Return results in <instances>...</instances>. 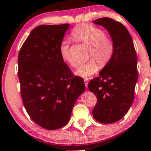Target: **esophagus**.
Here are the masks:
<instances>
[{
	"label": "esophagus",
	"instance_id": "1",
	"mask_svg": "<svg viewBox=\"0 0 151 151\" xmlns=\"http://www.w3.org/2000/svg\"><path fill=\"white\" fill-rule=\"evenodd\" d=\"M85 86H86V88H88V80H86V79H85Z\"/></svg>",
	"mask_w": 151,
	"mask_h": 151
}]
</instances>
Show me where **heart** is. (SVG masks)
<instances>
[{
  "instance_id": "obj_1",
  "label": "heart",
  "mask_w": 151,
  "mask_h": 151,
  "mask_svg": "<svg viewBox=\"0 0 151 151\" xmlns=\"http://www.w3.org/2000/svg\"><path fill=\"white\" fill-rule=\"evenodd\" d=\"M73 39L90 46L88 58L93 59L81 65L75 71L79 77L88 78L98 72V65L105 66L111 61L114 53L112 40L106 37L103 30L89 24L78 25L71 32ZM59 52L63 60L72 67H75L76 62L70 51V42L63 40L59 47Z\"/></svg>"
}]
</instances>
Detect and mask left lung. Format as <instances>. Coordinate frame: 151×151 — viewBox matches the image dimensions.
<instances>
[{"label":"left lung","mask_w":151,"mask_h":151,"mask_svg":"<svg viewBox=\"0 0 151 151\" xmlns=\"http://www.w3.org/2000/svg\"><path fill=\"white\" fill-rule=\"evenodd\" d=\"M93 23L108 30L114 45L111 61L88 85L98 101L93 110L94 119L111 124L123 118L134 101L138 79L137 53L131 35L121 22L104 17Z\"/></svg>","instance_id":"1"}]
</instances>
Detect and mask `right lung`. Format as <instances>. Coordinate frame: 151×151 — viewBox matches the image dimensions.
<instances>
[{
    "mask_svg": "<svg viewBox=\"0 0 151 151\" xmlns=\"http://www.w3.org/2000/svg\"><path fill=\"white\" fill-rule=\"evenodd\" d=\"M69 24L40 25L30 32L19 51L20 94L30 118L47 130L68 123L76 99L85 90L61 58L59 47Z\"/></svg>",
    "mask_w": 151,
    "mask_h": 151,
    "instance_id": "add662e5",
    "label": "right lung"
}]
</instances>
